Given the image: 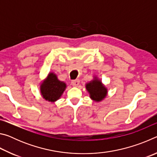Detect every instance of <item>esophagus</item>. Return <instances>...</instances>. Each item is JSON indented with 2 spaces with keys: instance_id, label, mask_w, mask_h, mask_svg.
I'll return each instance as SVG.
<instances>
[{
  "instance_id": "34e87169",
  "label": "esophagus",
  "mask_w": 157,
  "mask_h": 157,
  "mask_svg": "<svg viewBox=\"0 0 157 157\" xmlns=\"http://www.w3.org/2000/svg\"><path fill=\"white\" fill-rule=\"evenodd\" d=\"M71 84H72L73 86H78L79 84V79H74V80L71 81Z\"/></svg>"
}]
</instances>
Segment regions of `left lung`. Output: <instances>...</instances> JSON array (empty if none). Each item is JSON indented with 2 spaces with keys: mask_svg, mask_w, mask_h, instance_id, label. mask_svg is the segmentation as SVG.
I'll return each mask as SVG.
<instances>
[{
  "mask_svg": "<svg viewBox=\"0 0 157 157\" xmlns=\"http://www.w3.org/2000/svg\"><path fill=\"white\" fill-rule=\"evenodd\" d=\"M86 89L89 93L90 98L95 102H100L107 95V89L96 77L86 84Z\"/></svg>",
  "mask_w": 157,
  "mask_h": 157,
  "instance_id": "1",
  "label": "left lung"
}]
</instances>
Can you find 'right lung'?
Returning <instances> with one entry per match:
<instances>
[{"label": "right lung", "mask_w": 157, "mask_h": 157, "mask_svg": "<svg viewBox=\"0 0 157 157\" xmlns=\"http://www.w3.org/2000/svg\"><path fill=\"white\" fill-rule=\"evenodd\" d=\"M66 88V84L58 79L57 75L50 73L40 86L41 94L45 100L54 102L59 99Z\"/></svg>", "instance_id": "1"}]
</instances>
